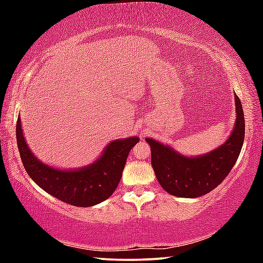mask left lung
<instances>
[{
  "instance_id": "1",
  "label": "left lung",
  "mask_w": 263,
  "mask_h": 263,
  "mask_svg": "<svg viewBox=\"0 0 263 263\" xmlns=\"http://www.w3.org/2000/svg\"><path fill=\"white\" fill-rule=\"evenodd\" d=\"M235 122L224 145L197 158H186L168 146L147 138L152 151V167L162 188L173 196L195 198L210 193L229 175L239 158L245 138L242 105L235 95Z\"/></svg>"
}]
</instances>
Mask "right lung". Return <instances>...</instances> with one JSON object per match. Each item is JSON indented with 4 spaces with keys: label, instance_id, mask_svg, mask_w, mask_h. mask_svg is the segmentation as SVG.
<instances>
[{
    "label": "right lung",
    "instance_id": "right-lung-1",
    "mask_svg": "<svg viewBox=\"0 0 263 263\" xmlns=\"http://www.w3.org/2000/svg\"><path fill=\"white\" fill-rule=\"evenodd\" d=\"M17 146L26 173L42 189L74 206L96 205L109 198L121 181L127 155L139 139L131 137L110 142L96 162L78 171H59L43 163L26 145L21 118L16 125Z\"/></svg>",
    "mask_w": 263,
    "mask_h": 263
}]
</instances>
